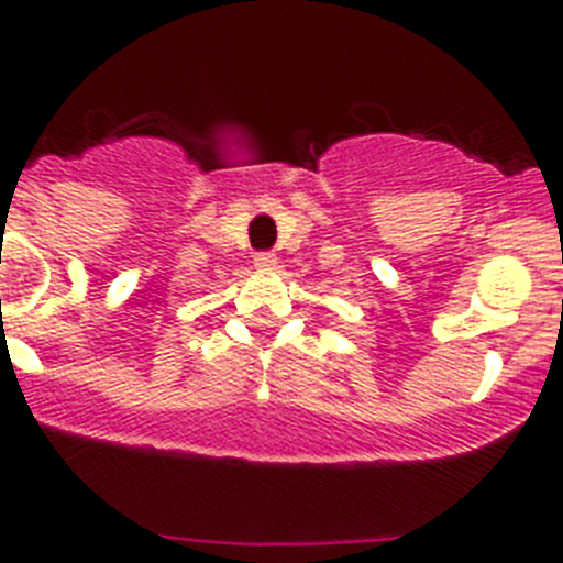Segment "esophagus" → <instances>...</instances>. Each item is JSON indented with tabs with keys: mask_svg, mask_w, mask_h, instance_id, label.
I'll use <instances>...</instances> for the list:
<instances>
[{
	"mask_svg": "<svg viewBox=\"0 0 563 563\" xmlns=\"http://www.w3.org/2000/svg\"><path fill=\"white\" fill-rule=\"evenodd\" d=\"M253 265H256L258 273H273L276 271V256H273V253H256V256H253Z\"/></svg>",
	"mask_w": 563,
	"mask_h": 563,
	"instance_id": "obj_1",
	"label": "esophagus"
}]
</instances>
